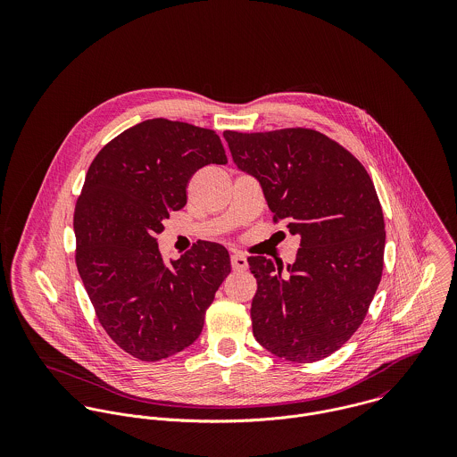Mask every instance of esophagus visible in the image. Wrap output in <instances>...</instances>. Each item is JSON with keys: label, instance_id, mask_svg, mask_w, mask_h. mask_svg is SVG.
Masks as SVG:
<instances>
[{"label": "esophagus", "instance_id": "obj_1", "mask_svg": "<svg viewBox=\"0 0 457 457\" xmlns=\"http://www.w3.org/2000/svg\"><path fill=\"white\" fill-rule=\"evenodd\" d=\"M230 265H232V269H234V270H246V267H248V261H246V257H245V255H241V253H234V255L230 257Z\"/></svg>", "mask_w": 457, "mask_h": 457}]
</instances>
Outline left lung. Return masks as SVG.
I'll return each mask as SVG.
<instances>
[{"label": "left lung", "instance_id": "left-lung-1", "mask_svg": "<svg viewBox=\"0 0 457 457\" xmlns=\"http://www.w3.org/2000/svg\"><path fill=\"white\" fill-rule=\"evenodd\" d=\"M261 183L272 221L301 237L295 262L250 257L253 336L270 353L315 362L361 327L384 270L386 221L373 181L341 144L312 129L223 131Z\"/></svg>", "mask_w": 457, "mask_h": 457}]
</instances>
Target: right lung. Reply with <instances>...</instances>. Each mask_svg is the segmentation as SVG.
Returning a JSON list of instances; mask_svg holds the SVG:
<instances>
[{
	"label": "right lung",
	"mask_w": 457,
	"mask_h": 457,
	"mask_svg": "<svg viewBox=\"0 0 457 457\" xmlns=\"http://www.w3.org/2000/svg\"><path fill=\"white\" fill-rule=\"evenodd\" d=\"M225 165L214 130L154 118L114 137L91 162L75 204V263L109 337L144 362L167 359L202 332L216 290L230 272L228 252L196 241L167 262L158 234L187 205L198 169Z\"/></svg>",
	"instance_id": "add662e5"
}]
</instances>
